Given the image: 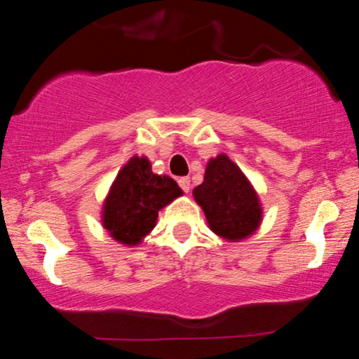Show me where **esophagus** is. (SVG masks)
Returning a JSON list of instances; mask_svg holds the SVG:
<instances>
[{"instance_id": "34e87169", "label": "esophagus", "mask_w": 359, "mask_h": 359, "mask_svg": "<svg viewBox=\"0 0 359 359\" xmlns=\"http://www.w3.org/2000/svg\"><path fill=\"white\" fill-rule=\"evenodd\" d=\"M179 186H180V189H182L184 192H189V191H191V180H189L187 177H180V179H179Z\"/></svg>"}]
</instances>
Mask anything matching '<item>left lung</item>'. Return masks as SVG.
I'll use <instances>...</instances> for the list:
<instances>
[{"mask_svg": "<svg viewBox=\"0 0 359 359\" xmlns=\"http://www.w3.org/2000/svg\"><path fill=\"white\" fill-rule=\"evenodd\" d=\"M192 196L211 230L228 242H242L261 226V199L245 173L224 153L208 161L203 184Z\"/></svg>", "mask_w": 359, "mask_h": 359, "instance_id": "obj_1", "label": "left lung"}]
</instances>
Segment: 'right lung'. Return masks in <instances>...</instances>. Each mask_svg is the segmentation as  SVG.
Instances as JSON below:
<instances>
[{"mask_svg":"<svg viewBox=\"0 0 359 359\" xmlns=\"http://www.w3.org/2000/svg\"><path fill=\"white\" fill-rule=\"evenodd\" d=\"M182 196L168 175L151 172L147 156L135 155L117 173L102 206V224L122 245H140L155 228L158 211Z\"/></svg>","mask_w":359,"mask_h":359,"instance_id":"right-lung-1","label":"right lung"}]
</instances>
